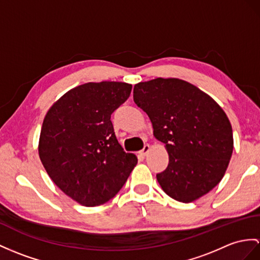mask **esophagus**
<instances>
[{
    "instance_id": "1",
    "label": "esophagus",
    "mask_w": 260,
    "mask_h": 260,
    "mask_svg": "<svg viewBox=\"0 0 260 260\" xmlns=\"http://www.w3.org/2000/svg\"><path fill=\"white\" fill-rule=\"evenodd\" d=\"M149 151H150V145L149 144H145L144 147H143V149L140 152H139V153H140L141 155H147V153H148Z\"/></svg>"
}]
</instances>
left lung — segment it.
<instances>
[{"label":"left lung","mask_w":260,"mask_h":260,"mask_svg":"<svg viewBox=\"0 0 260 260\" xmlns=\"http://www.w3.org/2000/svg\"><path fill=\"white\" fill-rule=\"evenodd\" d=\"M134 100L169 153L168 168L156 174L163 191L183 203L212 191L223 179L234 149L232 125L220 106L179 78L139 82Z\"/></svg>","instance_id":"1"}]
</instances>
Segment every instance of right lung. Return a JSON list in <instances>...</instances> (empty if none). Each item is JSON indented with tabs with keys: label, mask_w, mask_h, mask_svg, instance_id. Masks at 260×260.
<instances>
[{
	"label": "right lung",
	"mask_w": 260,
	"mask_h": 260,
	"mask_svg": "<svg viewBox=\"0 0 260 260\" xmlns=\"http://www.w3.org/2000/svg\"><path fill=\"white\" fill-rule=\"evenodd\" d=\"M131 89L126 82H87L61 96L44 118L40 159L55 184L81 205L111 200L138 162L119 144L110 120Z\"/></svg>",
	"instance_id": "right-lung-1"
}]
</instances>
